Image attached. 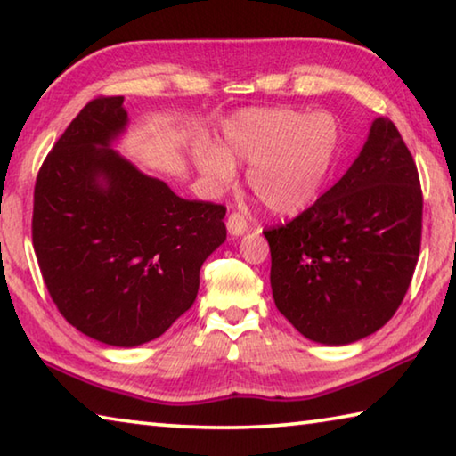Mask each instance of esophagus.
<instances>
[{
    "label": "esophagus",
    "instance_id": "34e87169",
    "mask_svg": "<svg viewBox=\"0 0 456 456\" xmlns=\"http://www.w3.org/2000/svg\"><path fill=\"white\" fill-rule=\"evenodd\" d=\"M227 229H229V233H233V235H241L243 231L247 229V217L243 213H239V211H233L227 217Z\"/></svg>",
    "mask_w": 456,
    "mask_h": 456
}]
</instances>
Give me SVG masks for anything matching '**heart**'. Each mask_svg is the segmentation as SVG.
<instances>
[{"label":"heart","mask_w":456,"mask_h":456,"mask_svg":"<svg viewBox=\"0 0 456 456\" xmlns=\"http://www.w3.org/2000/svg\"><path fill=\"white\" fill-rule=\"evenodd\" d=\"M336 142L328 114L273 108L239 117L225 130V149L203 144L195 159L199 171L217 184L233 179V160L253 163L247 181L256 197L275 215H296L318 197Z\"/></svg>","instance_id":"obj_1"}]
</instances>
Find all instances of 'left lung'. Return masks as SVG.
<instances>
[{"label":"left lung","instance_id":"1","mask_svg":"<svg viewBox=\"0 0 456 456\" xmlns=\"http://www.w3.org/2000/svg\"><path fill=\"white\" fill-rule=\"evenodd\" d=\"M272 291L299 334L350 344L403 304L422 237V189L390 118H376L360 157L297 217L264 231Z\"/></svg>","mask_w":456,"mask_h":456}]
</instances>
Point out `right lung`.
Returning a JSON list of instances; mask_svg holds the SVG:
<instances>
[{"mask_svg":"<svg viewBox=\"0 0 456 456\" xmlns=\"http://www.w3.org/2000/svg\"><path fill=\"white\" fill-rule=\"evenodd\" d=\"M122 100H90L44 159L32 243L66 322L130 348L165 334L195 302L200 265L227 237V207L176 197L108 149L126 125Z\"/></svg>","mask_w":456,"mask_h":456,"instance_id":"obj_1","label":"right lung"}]
</instances>
